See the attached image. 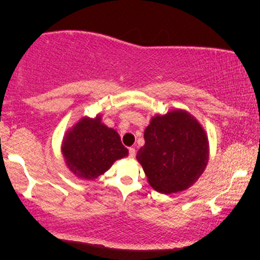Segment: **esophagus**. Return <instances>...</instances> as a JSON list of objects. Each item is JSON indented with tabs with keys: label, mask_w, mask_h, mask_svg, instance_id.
Wrapping results in <instances>:
<instances>
[{
	"label": "esophagus",
	"mask_w": 260,
	"mask_h": 260,
	"mask_svg": "<svg viewBox=\"0 0 260 260\" xmlns=\"http://www.w3.org/2000/svg\"><path fill=\"white\" fill-rule=\"evenodd\" d=\"M135 155H136V150L134 148H129V157L134 158Z\"/></svg>",
	"instance_id": "34e87169"
}]
</instances>
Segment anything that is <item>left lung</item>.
I'll return each mask as SVG.
<instances>
[{
    "mask_svg": "<svg viewBox=\"0 0 260 260\" xmlns=\"http://www.w3.org/2000/svg\"><path fill=\"white\" fill-rule=\"evenodd\" d=\"M137 151L148 182L159 193L184 190L197 182L208 162V138L200 123L183 110L155 116Z\"/></svg>",
    "mask_w": 260,
    "mask_h": 260,
    "instance_id": "8db88e82",
    "label": "left lung"
}]
</instances>
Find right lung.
Here are the masks:
<instances>
[{"label":"right lung","instance_id":"1","mask_svg":"<svg viewBox=\"0 0 260 260\" xmlns=\"http://www.w3.org/2000/svg\"><path fill=\"white\" fill-rule=\"evenodd\" d=\"M66 166L81 179L93 180L104 174L116 159L127 156L119 135L102 123V117H84L69 130L62 141Z\"/></svg>","mask_w":260,"mask_h":260}]
</instances>
